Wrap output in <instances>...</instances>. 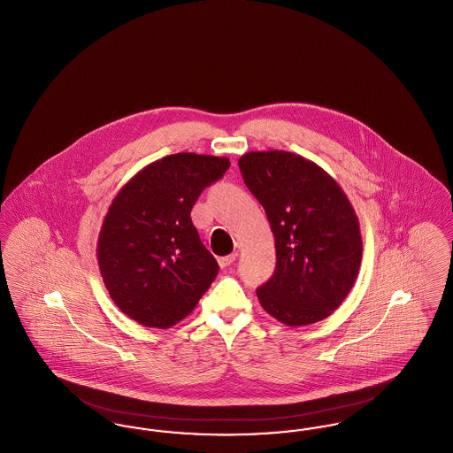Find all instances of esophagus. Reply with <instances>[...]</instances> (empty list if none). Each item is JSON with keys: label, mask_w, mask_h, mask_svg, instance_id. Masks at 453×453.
I'll return each mask as SVG.
<instances>
[{"label": "esophagus", "mask_w": 453, "mask_h": 453, "mask_svg": "<svg viewBox=\"0 0 453 453\" xmlns=\"http://www.w3.org/2000/svg\"><path fill=\"white\" fill-rule=\"evenodd\" d=\"M234 259H236V255H227V257H220L217 261H219L220 268H226V266H229Z\"/></svg>", "instance_id": "34e87169"}]
</instances>
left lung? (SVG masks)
Listing matches in <instances>:
<instances>
[{
	"label": "left lung",
	"mask_w": 453,
	"mask_h": 453,
	"mask_svg": "<svg viewBox=\"0 0 453 453\" xmlns=\"http://www.w3.org/2000/svg\"><path fill=\"white\" fill-rule=\"evenodd\" d=\"M275 236L277 266L257 290L277 321L305 326L340 307L362 261L358 217L316 163L287 151L246 152L237 161Z\"/></svg>",
	"instance_id": "1"
}]
</instances>
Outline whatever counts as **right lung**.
I'll return each instance as SVG.
<instances>
[{
  "mask_svg": "<svg viewBox=\"0 0 453 453\" xmlns=\"http://www.w3.org/2000/svg\"><path fill=\"white\" fill-rule=\"evenodd\" d=\"M229 166L227 157L178 152L142 168L113 198L96 258L111 301L130 319L174 326L216 279L219 265L190 212Z\"/></svg>",
  "mask_w": 453,
  "mask_h": 453,
  "instance_id": "obj_1",
  "label": "right lung"
}]
</instances>
